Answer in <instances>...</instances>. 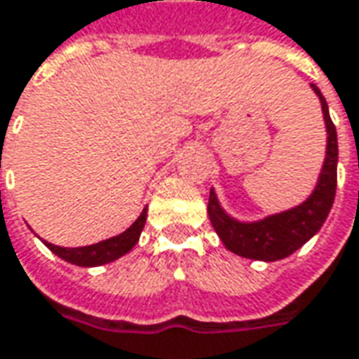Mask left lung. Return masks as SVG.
I'll return each instance as SVG.
<instances>
[{
  "instance_id": "8db88e82",
  "label": "left lung",
  "mask_w": 359,
  "mask_h": 359,
  "mask_svg": "<svg viewBox=\"0 0 359 359\" xmlns=\"http://www.w3.org/2000/svg\"><path fill=\"white\" fill-rule=\"evenodd\" d=\"M315 94L319 96L327 123V158L323 164L321 175L311 197L299 207L269 216L265 220L243 224L226 215L216 201L215 191L208 197V216L216 233L226 248L236 255L257 259V261H278L292 255L299 249L311 236L319 232L323 222L327 220L329 210L334 203L337 193V162H338V143L337 129L329 116V106L321 94V90L311 85Z\"/></svg>"
}]
</instances>
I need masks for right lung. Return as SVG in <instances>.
Returning a JSON list of instances; mask_svg holds the SVG:
<instances>
[{"label": "right lung", "instance_id": "right-lung-1", "mask_svg": "<svg viewBox=\"0 0 359 359\" xmlns=\"http://www.w3.org/2000/svg\"><path fill=\"white\" fill-rule=\"evenodd\" d=\"M144 222H147V208H144L141 216L133 222L131 228H127L126 232L119 233L116 238L110 240H104L100 243H94V245H86V248H60V245H53L44 241L50 251H53L57 257H62L63 261L73 263L79 266H98L106 265L116 261L121 255L129 253L133 245L139 241V236L143 232Z\"/></svg>", "mask_w": 359, "mask_h": 359}]
</instances>
